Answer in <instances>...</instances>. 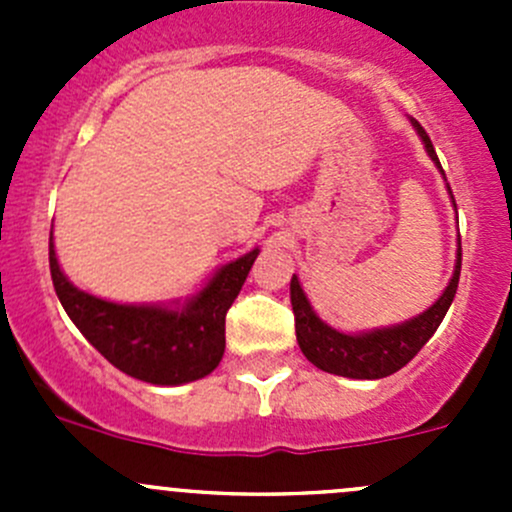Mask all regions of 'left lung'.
Segmentation results:
<instances>
[{
	"label": "left lung",
	"mask_w": 512,
	"mask_h": 512,
	"mask_svg": "<svg viewBox=\"0 0 512 512\" xmlns=\"http://www.w3.org/2000/svg\"><path fill=\"white\" fill-rule=\"evenodd\" d=\"M411 126H414L418 138L423 141L428 158H431L433 163H436V168L443 173L428 133L423 131L421 123H418L416 118H411ZM443 178H446V173H443ZM446 188L448 193H451V185L446 183ZM453 208H456V200H453ZM458 277H461V237H458L453 277L448 280L441 297H438L426 312L416 314V317L406 319V322L391 324V327L349 334L329 327L327 322H322V319L317 317V312H314L312 304H309L302 285H299V277L292 275V282H289V299H292L294 329H297L299 349H302V354L307 356L317 369L329 371V374L337 376H347V379H384V376L396 374L401 366L409 364V361L421 352L423 344L433 337L438 324L443 322L453 297H456Z\"/></svg>",
	"instance_id": "obj_1"
}]
</instances>
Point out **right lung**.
I'll use <instances>...</instances> for the list:
<instances>
[{
    "label": "right lung",
    "instance_id": "right-lung-1",
    "mask_svg": "<svg viewBox=\"0 0 512 512\" xmlns=\"http://www.w3.org/2000/svg\"><path fill=\"white\" fill-rule=\"evenodd\" d=\"M260 250L218 267L185 299L121 304L94 297L69 282L49 237V267L61 307L79 332L123 374L156 386H180L208 376L225 354V314Z\"/></svg>",
    "mask_w": 512,
    "mask_h": 512
}]
</instances>
